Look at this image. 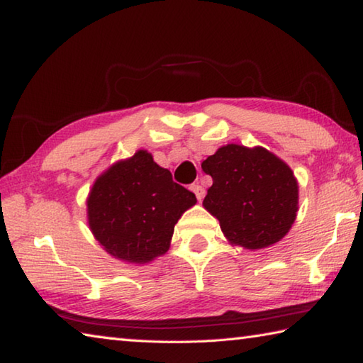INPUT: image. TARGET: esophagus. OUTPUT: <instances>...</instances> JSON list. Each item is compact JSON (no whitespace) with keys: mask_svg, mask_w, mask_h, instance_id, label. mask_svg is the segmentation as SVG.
Returning a JSON list of instances; mask_svg holds the SVG:
<instances>
[{"mask_svg":"<svg viewBox=\"0 0 363 363\" xmlns=\"http://www.w3.org/2000/svg\"><path fill=\"white\" fill-rule=\"evenodd\" d=\"M191 191H193V193L196 194V197H197V201H202L203 199V196H205V189H203V186H201L199 183H194V184H191Z\"/></svg>","mask_w":363,"mask_h":363,"instance_id":"1","label":"esophagus"}]
</instances>
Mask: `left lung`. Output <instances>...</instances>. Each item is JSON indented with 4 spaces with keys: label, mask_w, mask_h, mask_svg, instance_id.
Segmentation results:
<instances>
[{
    "label": "left lung",
    "mask_w": 363,
    "mask_h": 363,
    "mask_svg": "<svg viewBox=\"0 0 363 363\" xmlns=\"http://www.w3.org/2000/svg\"><path fill=\"white\" fill-rule=\"evenodd\" d=\"M202 169L213 179L202 205L232 246L257 251L288 235L298 211V182L275 153L228 143Z\"/></svg>",
    "instance_id": "obj_1"
}]
</instances>
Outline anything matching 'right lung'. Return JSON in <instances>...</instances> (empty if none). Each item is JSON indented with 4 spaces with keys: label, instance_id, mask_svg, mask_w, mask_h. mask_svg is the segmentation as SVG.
Listing matches in <instances>:
<instances>
[{
    "label": "right lung",
    "instance_id": "add662e5",
    "mask_svg": "<svg viewBox=\"0 0 363 363\" xmlns=\"http://www.w3.org/2000/svg\"><path fill=\"white\" fill-rule=\"evenodd\" d=\"M196 202L140 148L96 177L85 202L86 223L107 255L145 265L169 251L175 224Z\"/></svg>",
    "mask_w": 363,
    "mask_h": 363
}]
</instances>
